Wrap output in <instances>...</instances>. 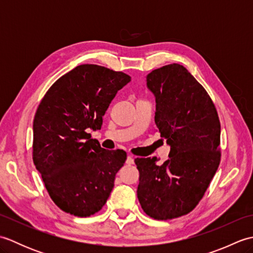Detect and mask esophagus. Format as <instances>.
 Returning <instances> with one entry per match:
<instances>
[{"instance_id":"esophagus-1","label":"esophagus","mask_w":253,"mask_h":253,"mask_svg":"<svg viewBox=\"0 0 253 253\" xmlns=\"http://www.w3.org/2000/svg\"><path fill=\"white\" fill-rule=\"evenodd\" d=\"M126 163H127L128 165H131V164H133V158L131 157V155H128V157H127V160H126Z\"/></svg>"}]
</instances>
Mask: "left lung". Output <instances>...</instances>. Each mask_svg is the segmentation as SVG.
Masks as SVG:
<instances>
[{
    "label": "left lung",
    "instance_id": "1",
    "mask_svg": "<svg viewBox=\"0 0 253 253\" xmlns=\"http://www.w3.org/2000/svg\"><path fill=\"white\" fill-rule=\"evenodd\" d=\"M147 87L155 98L154 121L170 147L169 160L137 158L138 200L149 216L171 219L189 213L201 200L221 160V124L210 95L179 65L154 69Z\"/></svg>",
    "mask_w": 253,
    "mask_h": 253
}]
</instances>
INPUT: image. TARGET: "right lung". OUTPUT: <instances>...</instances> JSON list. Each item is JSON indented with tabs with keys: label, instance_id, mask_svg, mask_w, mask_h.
Segmentation results:
<instances>
[{
	"label": "right lung",
	"instance_id": "right-lung-1",
	"mask_svg": "<svg viewBox=\"0 0 253 253\" xmlns=\"http://www.w3.org/2000/svg\"><path fill=\"white\" fill-rule=\"evenodd\" d=\"M130 82L122 72L84 64L58 78L34 120L32 159L56 206L75 216L99 212L125 163L123 150H105L89 130L100 129L118 90Z\"/></svg>",
	"mask_w": 253,
	"mask_h": 253
}]
</instances>
